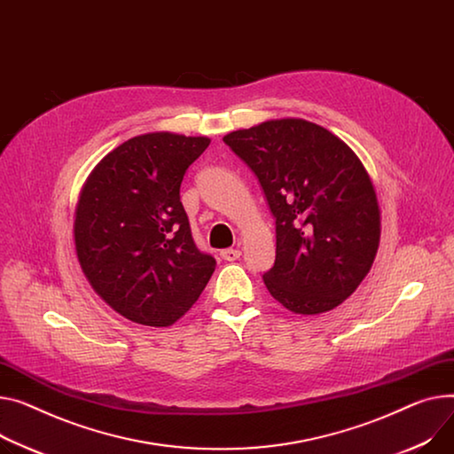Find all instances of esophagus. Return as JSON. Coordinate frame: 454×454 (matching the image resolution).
Instances as JSON below:
<instances>
[{
    "label": "esophagus",
    "mask_w": 454,
    "mask_h": 454,
    "mask_svg": "<svg viewBox=\"0 0 454 454\" xmlns=\"http://www.w3.org/2000/svg\"><path fill=\"white\" fill-rule=\"evenodd\" d=\"M221 257H223L224 261H237V259L240 257V250H237V248H226V250L221 252Z\"/></svg>",
    "instance_id": "obj_1"
}]
</instances>
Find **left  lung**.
<instances>
[{"instance_id": "left-lung-1", "label": "left lung", "mask_w": 454, "mask_h": 454, "mask_svg": "<svg viewBox=\"0 0 454 454\" xmlns=\"http://www.w3.org/2000/svg\"><path fill=\"white\" fill-rule=\"evenodd\" d=\"M257 176L276 219V262L264 285L290 312H328L364 281L380 245L374 186L354 151L301 118L226 135Z\"/></svg>"}]
</instances>
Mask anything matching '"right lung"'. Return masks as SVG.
<instances>
[{"mask_svg":"<svg viewBox=\"0 0 454 454\" xmlns=\"http://www.w3.org/2000/svg\"><path fill=\"white\" fill-rule=\"evenodd\" d=\"M206 137L147 133L106 155L82 190L76 255L90 286L135 323L169 326L192 307L215 259L197 248L180 202Z\"/></svg>","mask_w":454,"mask_h":454,"instance_id":"add662e5","label":"right lung"}]
</instances>
